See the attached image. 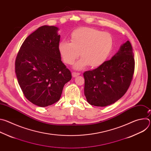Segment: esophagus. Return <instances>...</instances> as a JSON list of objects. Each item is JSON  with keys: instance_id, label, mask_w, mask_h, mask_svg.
I'll return each instance as SVG.
<instances>
[{"instance_id": "34e87169", "label": "esophagus", "mask_w": 151, "mask_h": 151, "mask_svg": "<svg viewBox=\"0 0 151 151\" xmlns=\"http://www.w3.org/2000/svg\"><path fill=\"white\" fill-rule=\"evenodd\" d=\"M72 76H73V77H76V76L79 75H80V73H79V72H72Z\"/></svg>"}]
</instances>
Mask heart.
I'll list each match as a JSON object with an SVG mask.
<instances>
[{
    "mask_svg": "<svg viewBox=\"0 0 151 151\" xmlns=\"http://www.w3.org/2000/svg\"><path fill=\"white\" fill-rule=\"evenodd\" d=\"M114 45L112 35L90 27H82L70 35V42L61 41L58 50L63 61L72 64L79 56L82 58L75 68L81 69L89 64L92 68L101 66L109 57Z\"/></svg>",
    "mask_w": 151,
    "mask_h": 151,
    "instance_id": "heart-1",
    "label": "heart"
}]
</instances>
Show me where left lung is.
<instances>
[{"label": "left lung", "mask_w": 151, "mask_h": 151, "mask_svg": "<svg viewBox=\"0 0 151 151\" xmlns=\"http://www.w3.org/2000/svg\"><path fill=\"white\" fill-rule=\"evenodd\" d=\"M134 66L132 46L127 40L111 60L85 72L84 94L88 103L104 107L121 99L130 87Z\"/></svg>", "instance_id": "obj_1"}]
</instances>
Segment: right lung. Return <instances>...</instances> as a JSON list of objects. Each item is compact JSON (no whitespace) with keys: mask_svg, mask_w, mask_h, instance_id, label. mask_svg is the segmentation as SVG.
Segmentation results:
<instances>
[{"mask_svg":"<svg viewBox=\"0 0 151 151\" xmlns=\"http://www.w3.org/2000/svg\"><path fill=\"white\" fill-rule=\"evenodd\" d=\"M58 28L43 26L24 41L15 60V73L24 96L33 104L47 107L58 101L64 85L72 79L61 61Z\"/></svg>","mask_w":151,"mask_h":151,"instance_id":"obj_1","label":"right lung"}]
</instances>
